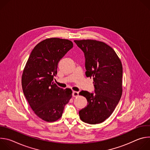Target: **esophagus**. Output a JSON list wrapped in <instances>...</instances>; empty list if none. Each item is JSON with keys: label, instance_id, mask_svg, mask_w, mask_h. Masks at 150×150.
<instances>
[{"label": "esophagus", "instance_id": "obj_1", "mask_svg": "<svg viewBox=\"0 0 150 150\" xmlns=\"http://www.w3.org/2000/svg\"><path fill=\"white\" fill-rule=\"evenodd\" d=\"M79 95V93L77 92V91H72V96L74 97H77Z\"/></svg>", "mask_w": 150, "mask_h": 150}]
</instances>
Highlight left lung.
Listing matches in <instances>:
<instances>
[{
	"mask_svg": "<svg viewBox=\"0 0 150 150\" xmlns=\"http://www.w3.org/2000/svg\"><path fill=\"white\" fill-rule=\"evenodd\" d=\"M84 53L85 75L93 78L94 93L82 91L79 94L88 105L79 110V117L91 125L100 123L115 110L122 94L123 68L115 50L102 41L74 40Z\"/></svg>",
	"mask_w": 150,
	"mask_h": 150,
	"instance_id": "left-lung-1",
	"label": "left lung"
}]
</instances>
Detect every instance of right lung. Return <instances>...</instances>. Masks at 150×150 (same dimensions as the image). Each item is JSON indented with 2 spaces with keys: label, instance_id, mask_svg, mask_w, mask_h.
Instances as JSON below:
<instances>
[{
  "label": "right lung",
  "instance_id": "obj_1",
  "mask_svg": "<svg viewBox=\"0 0 150 150\" xmlns=\"http://www.w3.org/2000/svg\"><path fill=\"white\" fill-rule=\"evenodd\" d=\"M72 47L68 40L46 39L33 49L24 68L21 81L24 94L35 114L45 121L60 118L72 97L71 89L57 87L53 80L59 62Z\"/></svg>",
  "mask_w": 150,
  "mask_h": 150
}]
</instances>
